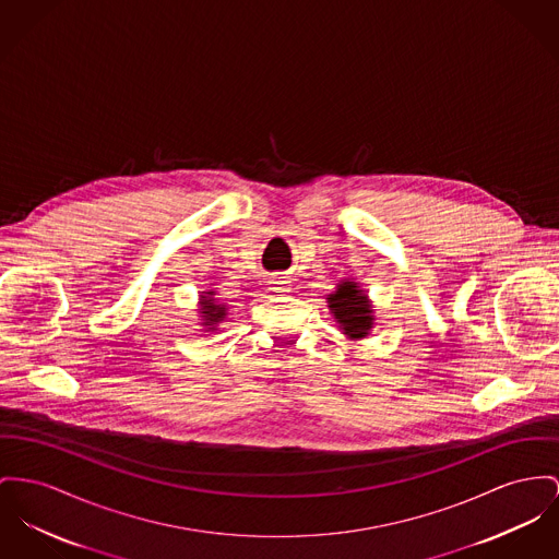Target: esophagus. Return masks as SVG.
Returning <instances> with one entry per match:
<instances>
[{
  "label": "esophagus",
  "mask_w": 559,
  "mask_h": 559,
  "mask_svg": "<svg viewBox=\"0 0 559 559\" xmlns=\"http://www.w3.org/2000/svg\"><path fill=\"white\" fill-rule=\"evenodd\" d=\"M271 284H275V286H282V290H284V288H286V284H288V282H286V280H284V277H275V282H271Z\"/></svg>",
  "instance_id": "obj_1"
}]
</instances>
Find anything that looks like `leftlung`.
I'll return each mask as SVG.
<instances>
[{
  "label": "left lung",
  "mask_w": 559,
  "mask_h": 559,
  "mask_svg": "<svg viewBox=\"0 0 559 559\" xmlns=\"http://www.w3.org/2000/svg\"><path fill=\"white\" fill-rule=\"evenodd\" d=\"M329 302L345 335L360 338L371 331L372 311L369 300L354 282H343L335 295L329 297Z\"/></svg>",
  "instance_id": "obj_1"
}]
</instances>
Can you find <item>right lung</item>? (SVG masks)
Instances as JSON below:
<instances>
[{"instance_id":"right-lung-1","label":"right lung","mask_w":559,"mask_h":559,"mask_svg":"<svg viewBox=\"0 0 559 559\" xmlns=\"http://www.w3.org/2000/svg\"><path fill=\"white\" fill-rule=\"evenodd\" d=\"M212 295V293H210ZM201 313L205 318V326H214L226 316V307L216 305L214 298L201 297Z\"/></svg>"}]
</instances>
